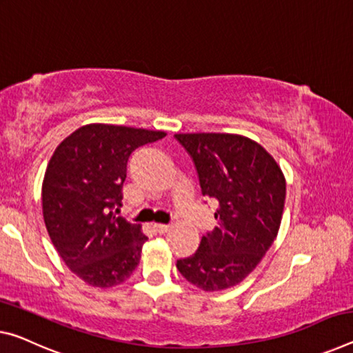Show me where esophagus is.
I'll use <instances>...</instances> for the list:
<instances>
[{
  "mask_svg": "<svg viewBox=\"0 0 353 353\" xmlns=\"http://www.w3.org/2000/svg\"><path fill=\"white\" fill-rule=\"evenodd\" d=\"M170 225H160V223H155V225H152V229L157 232V234H165L170 231Z\"/></svg>",
  "mask_w": 353,
  "mask_h": 353,
  "instance_id": "obj_1",
  "label": "esophagus"
}]
</instances>
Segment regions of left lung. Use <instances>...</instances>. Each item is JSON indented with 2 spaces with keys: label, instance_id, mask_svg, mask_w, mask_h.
Masks as SVG:
<instances>
[{
  "label": "left lung",
  "instance_id": "8db88e82",
  "mask_svg": "<svg viewBox=\"0 0 353 353\" xmlns=\"http://www.w3.org/2000/svg\"><path fill=\"white\" fill-rule=\"evenodd\" d=\"M196 168L201 192L218 203V225L203 236L177 270L214 292L243 281L275 240L286 199V181L273 157L253 139L231 133L174 135Z\"/></svg>",
  "mask_w": 353,
  "mask_h": 353
}]
</instances>
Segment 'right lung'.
<instances>
[{"label":"right lung","mask_w":353,"mask_h":353,"mask_svg":"<svg viewBox=\"0 0 353 353\" xmlns=\"http://www.w3.org/2000/svg\"><path fill=\"white\" fill-rule=\"evenodd\" d=\"M163 137L146 128L89 124L50 159L42 183L48 236L65 265L94 288L124 283L139 264L148 237L113 209L122 205L128 157Z\"/></svg>","instance_id":"add662e5"}]
</instances>
